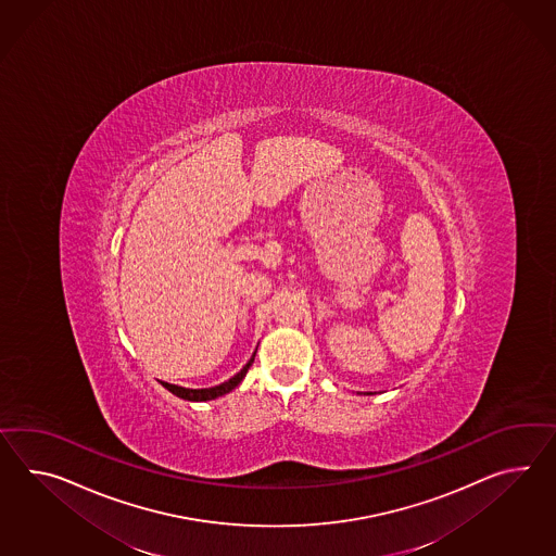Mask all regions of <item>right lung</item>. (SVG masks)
Masks as SVG:
<instances>
[{
    "label": "right lung",
    "instance_id": "right-lung-1",
    "mask_svg": "<svg viewBox=\"0 0 556 556\" xmlns=\"http://www.w3.org/2000/svg\"><path fill=\"white\" fill-rule=\"evenodd\" d=\"M255 362V355L249 359V364L235 376V378H230L229 381H225V383H220V386H215V388H206V390H189V388H178V386H173V383H164V388L168 390V392L175 393L177 397H182V400H189V402H206V400H215L218 395H225V393H229L230 390H235L241 381H243L244 374L249 371V367L251 364Z\"/></svg>",
    "mask_w": 556,
    "mask_h": 556
}]
</instances>
